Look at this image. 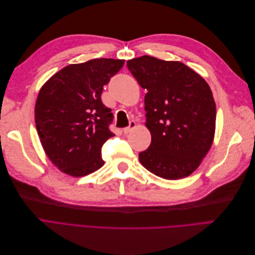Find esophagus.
Masks as SVG:
<instances>
[{"mask_svg":"<svg viewBox=\"0 0 255 255\" xmlns=\"http://www.w3.org/2000/svg\"><path fill=\"white\" fill-rule=\"evenodd\" d=\"M135 128H136V123H135V121H130L129 126L128 128H124V132H125V134H128V132H130Z\"/></svg>","mask_w":255,"mask_h":255,"instance_id":"1","label":"esophagus"}]
</instances>
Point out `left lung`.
Returning <instances> with one entry per match:
<instances>
[{
    "label": "left lung",
    "mask_w": 255,
    "mask_h": 255,
    "mask_svg": "<svg viewBox=\"0 0 255 255\" xmlns=\"http://www.w3.org/2000/svg\"><path fill=\"white\" fill-rule=\"evenodd\" d=\"M127 65L147 90L145 127L151 143L139 153L140 163L165 179L191 175L215 138L216 104L209 84L179 61L144 55L128 60Z\"/></svg>",
    "instance_id": "left-lung-1"
}]
</instances>
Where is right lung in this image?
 Here are the masks:
<instances>
[{
	"label": "right lung",
	"instance_id": "add662e5",
	"mask_svg": "<svg viewBox=\"0 0 255 255\" xmlns=\"http://www.w3.org/2000/svg\"><path fill=\"white\" fill-rule=\"evenodd\" d=\"M125 60L100 58L69 64L48 79L35 104V125L45 154L60 171L81 177L105 164L102 147L113 136V114L101 95Z\"/></svg>",
	"mask_w": 255,
	"mask_h": 255
}]
</instances>
